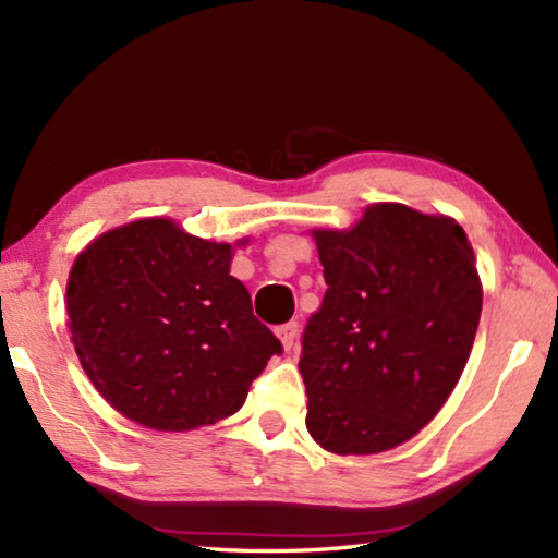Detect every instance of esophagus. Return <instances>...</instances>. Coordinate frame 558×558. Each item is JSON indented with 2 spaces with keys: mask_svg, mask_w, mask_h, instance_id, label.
Listing matches in <instances>:
<instances>
[{
  "mask_svg": "<svg viewBox=\"0 0 558 558\" xmlns=\"http://www.w3.org/2000/svg\"><path fill=\"white\" fill-rule=\"evenodd\" d=\"M298 331H300V324L298 322H288V324H280L276 333L282 341V345H286V351H290V348L294 345V338H298Z\"/></svg>",
  "mask_w": 558,
  "mask_h": 558,
  "instance_id": "obj_1",
  "label": "esophagus"
}]
</instances>
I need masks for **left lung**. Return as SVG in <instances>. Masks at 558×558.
<instances>
[{
	"label": "left lung",
	"mask_w": 558,
	"mask_h": 558,
	"mask_svg": "<svg viewBox=\"0 0 558 558\" xmlns=\"http://www.w3.org/2000/svg\"><path fill=\"white\" fill-rule=\"evenodd\" d=\"M326 292L302 333L307 430L336 454L413 438L460 379L482 316L464 229L399 203L314 232Z\"/></svg>",
	"instance_id": "8db88e82"
}]
</instances>
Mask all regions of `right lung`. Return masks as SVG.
<instances>
[{
    "label": "right lung",
    "mask_w": 558,
    "mask_h": 558,
    "mask_svg": "<svg viewBox=\"0 0 558 558\" xmlns=\"http://www.w3.org/2000/svg\"><path fill=\"white\" fill-rule=\"evenodd\" d=\"M229 260V244L161 217L111 229L74 260V351L98 395L130 421L155 430L222 421L282 353Z\"/></svg>",
    "instance_id": "obj_1"
}]
</instances>
